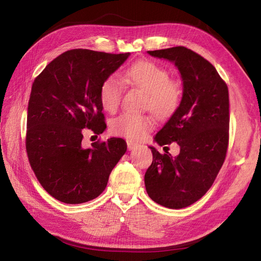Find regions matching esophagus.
I'll return each instance as SVG.
<instances>
[{"mask_svg": "<svg viewBox=\"0 0 261 261\" xmlns=\"http://www.w3.org/2000/svg\"><path fill=\"white\" fill-rule=\"evenodd\" d=\"M126 143H127L128 150H133V149H135V148L138 147V144L134 143V141H132V140H127V141H126Z\"/></svg>", "mask_w": 261, "mask_h": 261, "instance_id": "esophagus-1", "label": "esophagus"}]
</instances>
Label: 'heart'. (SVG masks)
Wrapping results in <instances>:
<instances>
[{
	"label": "heart",
	"mask_w": 261,
	"mask_h": 261,
	"mask_svg": "<svg viewBox=\"0 0 261 261\" xmlns=\"http://www.w3.org/2000/svg\"><path fill=\"white\" fill-rule=\"evenodd\" d=\"M167 69L151 61H140L133 64L124 74V81L145 92L143 108L159 117L172 114L178 107L179 86L169 80ZM123 85L115 76H110L100 87V102L107 112L113 113L120 107ZM153 127L151 116L146 114L123 113L110 124V130L116 136L139 140Z\"/></svg>",
	"instance_id": "b5f03b06"
}]
</instances>
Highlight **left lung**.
I'll use <instances>...</instances> for the list:
<instances>
[{"label":"left lung","mask_w":261,"mask_h":261,"mask_svg":"<svg viewBox=\"0 0 261 261\" xmlns=\"http://www.w3.org/2000/svg\"><path fill=\"white\" fill-rule=\"evenodd\" d=\"M148 53L174 62L183 81V97L154 137L160 146L175 141L179 154L173 158L150 147L153 160L145 174V186L156 203L181 209L208 192L225 160L230 126L228 89L209 61L185 46Z\"/></svg>","instance_id":"left-lung-1"}]
</instances>
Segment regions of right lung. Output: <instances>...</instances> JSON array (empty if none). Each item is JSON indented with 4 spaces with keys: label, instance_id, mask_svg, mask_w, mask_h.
Masks as SVG:
<instances>
[{
    "label": "right lung",
    "instance_id": "obj_1",
    "mask_svg": "<svg viewBox=\"0 0 261 261\" xmlns=\"http://www.w3.org/2000/svg\"><path fill=\"white\" fill-rule=\"evenodd\" d=\"M74 49L59 55L39 74L28 102L26 151L39 183L55 199L76 204L105 191L110 173L126 152L122 138L83 147L84 128L106 129L100 87L127 60Z\"/></svg>",
    "mask_w": 261,
    "mask_h": 261
}]
</instances>
